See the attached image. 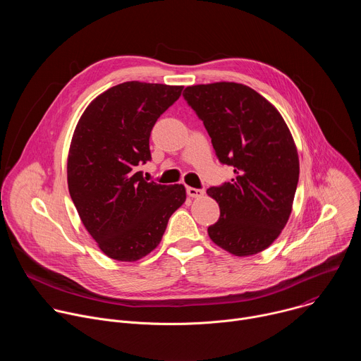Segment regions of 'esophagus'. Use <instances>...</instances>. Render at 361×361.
<instances>
[{
  "label": "esophagus",
  "instance_id": "obj_1",
  "mask_svg": "<svg viewBox=\"0 0 361 361\" xmlns=\"http://www.w3.org/2000/svg\"><path fill=\"white\" fill-rule=\"evenodd\" d=\"M187 194L191 198H201L204 195V190L194 188V187H187Z\"/></svg>",
  "mask_w": 361,
  "mask_h": 361
}]
</instances>
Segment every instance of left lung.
Instances as JSON below:
<instances>
[{"instance_id":"1","label":"left lung","mask_w":361,"mask_h":361,"mask_svg":"<svg viewBox=\"0 0 361 361\" xmlns=\"http://www.w3.org/2000/svg\"><path fill=\"white\" fill-rule=\"evenodd\" d=\"M183 95L212 137L219 160L235 174L231 183L207 190L220 205L210 238L237 257L266 250L288 221L300 174L284 118L269 99L238 82L191 85Z\"/></svg>"}]
</instances>
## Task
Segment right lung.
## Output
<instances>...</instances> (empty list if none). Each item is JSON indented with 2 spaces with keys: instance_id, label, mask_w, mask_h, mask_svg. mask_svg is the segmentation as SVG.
Instances as JSON below:
<instances>
[{
  "instance_id": "1",
  "label": "right lung",
  "mask_w": 361,
  "mask_h": 361,
  "mask_svg": "<svg viewBox=\"0 0 361 361\" xmlns=\"http://www.w3.org/2000/svg\"><path fill=\"white\" fill-rule=\"evenodd\" d=\"M183 88L127 81L95 97L77 123L68 191L85 230L113 260L131 263L149 254L185 201L183 184L148 183L137 171L151 160L154 124Z\"/></svg>"
}]
</instances>
